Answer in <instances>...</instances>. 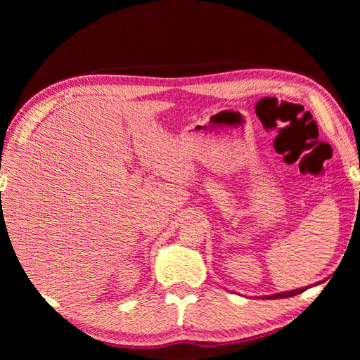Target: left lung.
Here are the masks:
<instances>
[{"instance_id": "1", "label": "left lung", "mask_w": 360, "mask_h": 360, "mask_svg": "<svg viewBox=\"0 0 360 360\" xmlns=\"http://www.w3.org/2000/svg\"><path fill=\"white\" fill-rule=\"evenodd\" d=\"M359 168H360V162H359ZM359 200H360V193H359ZM311 286L307 288H300V289H294V290H288V292H280V294H274V295H266V298H271V300H275V298H286V297H292L303 292V290H307Z\"/></svg>"}]
</instances>
